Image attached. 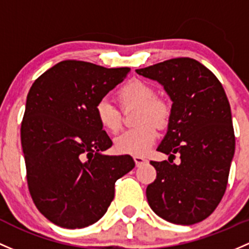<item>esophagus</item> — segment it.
Wrapping results in <instances>:
<instances>
[{
  "instance_id": "34e87169",
  "label": "esophagus",
  "mask_w": 249,
  "mask_h": 249,
  "mask_svg": "<svg viewBox=\"0 0 249 249\" xmlns=\"http://www.w3.org/2000/svg\"><path fill=\"white\" fill-rule=\"evenodd\" d=\"M133 160H134L135 165H137V166L142 165L143 163L147 162V160H146V158L145 157H142V156H134V157H133Z\"/></svg>"
}]
</instances>
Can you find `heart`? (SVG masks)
Returning a JSON list of instances; mask_svg holds the SVG:
<instances>
[{"instance_id":"b5f03b06","label":"heart","mask_w":249,"mask_h":249,"mask_svg":"<svg viewBox=\"0 0 249 249\" xmlns=\"http://www.w3.org/2000/svg\"><path fill=\"white\" fill-rule=\"evenodd\" d=\"M124 107H137L134 124L137 127L116 138L114 147L121 155H145L158 138L157 124L164 128L170 120V106L165 99L155 96V89L150 84L132 79L127 81L117 93ZM98 124L110 134H116L122 128V115L107 99H102L94 107Z\"/></svg>"}]
</instances>
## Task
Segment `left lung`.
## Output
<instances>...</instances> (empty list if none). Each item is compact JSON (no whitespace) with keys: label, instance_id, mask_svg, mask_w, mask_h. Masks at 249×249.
I'll return each mask as SVG.
<instances>
[{"label":"left lung","instance_id":"1","mask_svg":"<svg viewBox=\"0 0 249 249\" xmlns=\"http://www.w3.org/2000/svg\"><path fill=\"white\" fill-rule=\"evenodd\" d=\"M158 81L173 101L168 132L157 151L181 163L151 162L157 171L146 188L160 218L192 225L216 210L225 193L235 152L231 110L224 89L210 69L189 57L137 69ZM170 161V160H169Z\"/></svg>","mask_w":249,"mask_h":249}]
</instances>
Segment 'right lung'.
Masks as SVG:
<instances>
[{
    "mask_svg": "<svg viewBox=\"0 0 249 249\" xmlns=\"http://www.w3.org/2000/svg\"><path fill=\"white\" fill-rule=\"evenodd\" d=\"M129 71L67 60L31 86L21 122L27 184L40 213L58 227L85 228L101 219L115 182L135 166L129 155H104L112 142L94 115L96 104Z\"/></svg>",
    "mask_w": 249,
    "mask_h": 249,
    "instance_id": "1",
    "label": "right lung"
}]
</instances>
